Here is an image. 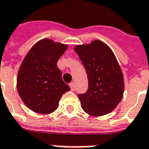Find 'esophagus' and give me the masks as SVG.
<instances>
[{
    "label": "esophagus",
    "mask_w": 149,
    "mask_h": 149,
    "mask_svg": "<svg viewBox=\"0 0 149 149\" xmlns=\"http://www.w3.org/2000/svg\"><path fill=\"white\" fill-rule=\"evenodd\" d=\"M70 88H71V90L72 91H74L75 89V84H74V83H70Z\"/></svg>",
    "instance_id": "34e87169"
}]
</instances>
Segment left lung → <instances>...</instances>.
Wrapping results in <instances>:
<instances>
[{"mask_svg":"<svg viewBox=\"0 0 149 149\" xmlns=\"http://www.w3.org/2000/svg\"><path fill=\"white\" fill-rule=\"evenodd\" d=\"M86 70L88 87L79 94L82 108L91 116H102L114 110L122 99L124 78L111 50L102 42L74 47Z\"/></svg>","mask_w":149,"mask_h":149,"instance_id":"1","label":"left lung"}]
</instances>
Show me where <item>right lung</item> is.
Listing matches in <instances>:
<instances>
[{
    "label": "right lung",
    "mask_w": 149,
    "mask_h": 149,
    "mask_svg": "<svg viewBox=\"0 0 149 149\" xmlns=\"http://www.w3.org/2000/svg\"><path fill=\"white\" fill-rule=\"evenodd\" d=\"M66 48L67 45L41 40L21 64L17 78L18 93L24 104L35 112L49 114L54 111L63 93L70 90L56 65Z\"/></svg>",
    "instance_id": "right-lung-1"
}]
</instances>
